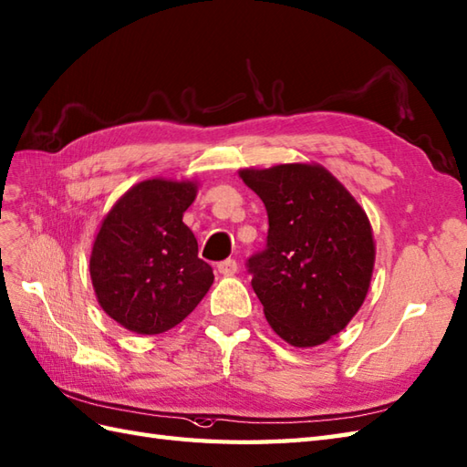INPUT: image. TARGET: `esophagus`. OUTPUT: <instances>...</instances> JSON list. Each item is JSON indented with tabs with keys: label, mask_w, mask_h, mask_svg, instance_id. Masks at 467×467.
Masks as SVG:
<instances>
[{
	"label": "esophagus",
	"mask_w": 467,
	"mask_h": 467,
	"mask_svg": "<svg viewBox=\"0 0 467 467\" xmlns=\"http://www.w3.org/2000/svg\"><path fill=\"white\" fill-rule=\"evenodd\" d=\"M216 268H219V273H221L223 276H233V275H236L238 265H236V260L226 258V260H223V263L216 265Z\"/></svg>",
	"instance_id": "1"
}]
</instances>
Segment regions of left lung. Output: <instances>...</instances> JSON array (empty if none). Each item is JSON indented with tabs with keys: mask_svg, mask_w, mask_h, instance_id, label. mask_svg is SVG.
<instances>
[{
	"mask_svg": "<svg viewBox=\"0 0 467 467\" xmlns=\"http://www.w3.org/2000/svg\"><path fill=\"white\" fill-rule=\"evenodd\" d=\"M238 175L268 214L266 248L246 263L268 324L296 348L324 344L346 328L370 288V221L320 165L288 162Z\"/></svg>",
	"mask_w": 467,
	"mask_h": 467,
	"instance_id": "1",
	"label": "left lung"
}]
</instances>
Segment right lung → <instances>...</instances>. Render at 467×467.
Segmentation results:
<instances>
[{
  "label": "right lung",
  "instance_id": "obj_1",
  "mask_svg": "<svg viewBox=\"0 0 467 467\" xmlns=\"http://www.w3.org/2000/svg\"><path fill=\"white\" fill-rule=\"evenodd\" d=\"M197 182H137L107 213L89 258L97 300L135 334L177 327L207 295L214 275L182 223Z\"/></svg>",
  "mask_w": 467,
  "mask_h": 467
}]
</instances>
